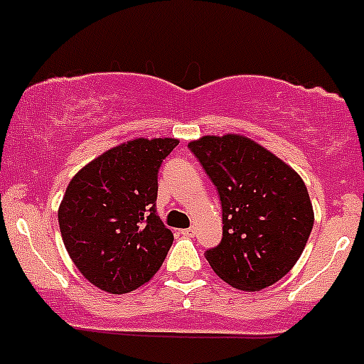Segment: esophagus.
Wrapping results in <instances>:
<instances>
[{"label":"esophagus","mask_w":364,"mask_h":364,"mask_svg":"<svg viewBox=\"0 0 364 364\" xmlns=\"http://www.w3.org/2000/svg\"><path fill=\"white\" fill-rule=\"evenodd\" d=\"M181 235L183 236H190V238H192V236L197 235V228H196V225H192V228H188V229H183Z\"/></svg>","instance_id":"obj_1"}]
</instances>
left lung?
<instances>
[{
    "mask_svg": "<svg viewBox=\"0 0 364 364\" xmlns=\"http://www.w3.org/2000/svg\"><path fill=\"white\" fill-rule=\"evenodd\" d=\"M222 203V242L204 252L213 272L243 291L272 287L294 268L315 224L301 176L236 133L188 144Z\"/></svg>",
    "mask_w": 364,
    "mask_h": 364,
    "instance_id": "8db88e82",
    "label": "left lung"
}]
</instances>
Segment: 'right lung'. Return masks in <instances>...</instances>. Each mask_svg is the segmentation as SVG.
Instances as JSON below:
<instances>
[{"label": "right lung", "instance_id": "right-lung-1", "mask_svg": "<svg viewBox=\"0 0 364 364\" xmlns=\"http://www.w3.org/2000/svg\"><path fill=\"white\" fill-rule=\"evenodd\" d=\"M178 139H133L70 179L58 208L63 245L88 283L121 295L153 279L174 235L156 215L158 168Z\"/></svg>", "mask_w": 364, "mask_h": 364}]
</instances>
